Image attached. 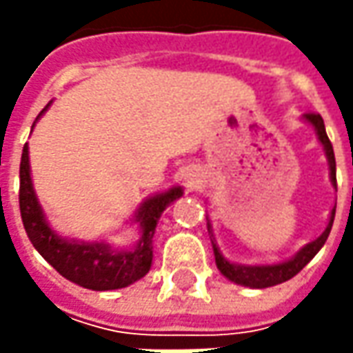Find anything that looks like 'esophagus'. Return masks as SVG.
<instances>
[{"mask_svg": "<svg viewBox=\"0 0 353 353\" xmlns=\"http://www.w3.org/2000/svg\"><path fill=\"white\" fill-rule=\"evenodd\" d=\"M194 176H196V174H190V176H186V184H188L190 188H194V186L198 184V179H194Z\"/></svg>", "mask_w": 353, "mask_h": 353, "instance_id": "1", "label": "esophagus"}]
</instances>
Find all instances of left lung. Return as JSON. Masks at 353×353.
<instances>
[{
	"instance_id": "left-lung-1",
	"label": "left lung",
	"mask_w": 353,
	"mask_h": 353,
	"mask_svg": "<svg viewBox=\"0 0 353 353\" xmlns=\"http://www.w3.org/2000/svg\"><path fill=\"white\" fill-rule=\"evenodd\" d=\"M303 121L310 123L314 128V133L319 137V143L324 147V155H326V161H328V170H330V183L336 188V159H334V149L332 143L326 135V128H324V121L320 114H305L303 116ZM334 216H336V206L330 210V218H328V225L326 230L320 234L314 241L306 243L305 248L296 251L292 257L285 259V261H279V263H267V265H241L230 261L228 257H224V253L220 251L218 243H216V237H214V232H212V224L208 220V234H210L212 239V250H214V257H216V267L220 269V273L224 275L228 281L236 283V285H241V287H250V289H267V287H275V285H281L285 281L292 279L303 267H305L320 250L322 245L326 243V239L330 236V230H332L334 224Z\"/></svg>"
}]
</instances>
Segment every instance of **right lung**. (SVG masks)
Listing matches in <instances>:
<instances>
[{"label":"right lung","mask_w":353,"mask_h":353,"mask_svg":"<svg viewBox=\"0 0 353 353\" xmlns=\"http://www.w3.org/2000/svg\"><path fill=\"white\" fill-rule=\"evenodd\" d=\"M39 114L43 116L48 110ZM34 125V123H33ZM183 186H170L165 192L145 198L133 214V222L139 225V241L129 250H116L108 241H84L57 234L34 192L29 165V145L23 147L19 167V208L25 232L33 248L62 277L92 291H116L133 285L145 277L153 263V236L161 214L174 200L183 196Z\"/></svg>","instance_id":"right-lung-1"}]
</instances>
